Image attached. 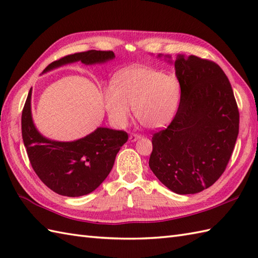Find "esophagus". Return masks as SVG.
Wrapping results in <instances>:
<instances>
[{
    "label": "esophagus",
    "mask_w": 258,
    "mask_h": 258,
    "mask_svg": "<svg viewBox=\"0 0 258 258\" xmlns=\"http://www.w3.org/2000/svg\"><path fill=\"white\" fill-rule=\"evenodd\" d=\"M142 138V135L141 134H138V133H132L130 135V141L131 142H135V141H138V140H140Z\"/></svg>",
    "instance_id": "obj_1"
}]
</instances>
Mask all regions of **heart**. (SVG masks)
I'll list each match as a JSON object with an SVG mask.
<instances>
[{
	"label": "heart",
	"mask_w": 258,
	"mask_h": 258,
	"mask_svg": "<svg viewBox=\"0 0 258 258\" xmlns=\"http://www.w3.org/2000/svg\"><path fill=\"white\" fill-rule=\"evenodd\" d=\"M179 97L180 86L175 76L150 68H132L116 76L105 92L104 105L115 124H126L132 106L144 127L158 130L171 123Z\"/></svg>",
	"instance_id": "b5f03b06"
}]
</instances>
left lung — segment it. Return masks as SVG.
Returning a JSON list of instances; mask_svg holds the SVG:
<instances>
[{
	"label": "left lung",
	"instance_id": "1",
	"mask_svg": "<svg viewBox=\"0 0 258 258\" xmlns=\"http://www.w3.org/2000/svg\"><path fill=\"white\" fill-rule=\"evenodd\" d=\"M179 106L166 128L153 134L149 165L176 194L212 186L226 169L236 143L239 112L233 89L215 62L178 55Z\"/></svg>",
	"mask_w": 258,
	"mask_h": 258
}]
</instances>
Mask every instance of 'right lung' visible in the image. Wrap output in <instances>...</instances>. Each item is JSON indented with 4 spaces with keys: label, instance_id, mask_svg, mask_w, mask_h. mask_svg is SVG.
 I'll return each mask as SVG.
<instances>
[{
    "label": "right lung",
    "instance_id": "1",
    "mask_svg": "<svg viewBox=\"0 0 258 258\" xmlns=\"http://www.w3.org/2000/svg\"><path fill=\"white\" fill-rule=\"evenodd\" d=\"M112 51L91 50L70 54L48 64L44 72L81 61L86 65L114 58ZM32 89L22 111V138L34 172L55 193L78 197L90 194L107 177L115 157L128 135L124 131L98 127L74 142H55L37 132L31 114Z\"/></svg>",
    "mask_w": 258,
    "mask_h": 258
}]
</instances>
